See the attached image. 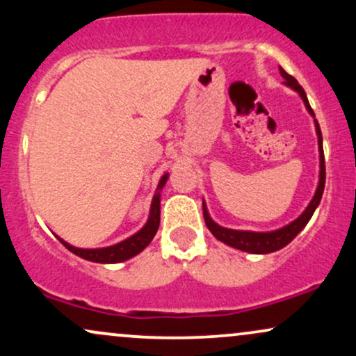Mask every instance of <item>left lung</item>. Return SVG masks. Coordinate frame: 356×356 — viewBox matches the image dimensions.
Instances as JSON below:
<instances>
[{
  "label": "left lung",
  "mask_w": 356,
  "mask_h": 356,
  "mask_svg": "<svg viewBox=\"0 0 356 356\" xmlns=\"http://www.w3.org/2000/svg\"><path fill=\"white\" fill-rule=\"evenodd\" d=\"M280 73L286 80L284 83L300 93L301 99H303V102H305L306 108H308V112L314 117V112H313V108L309 107V102H308V99H306V93H305L303 87L298 83L295 76H291L289 73H286L281 67H280ZM314 124H316L318 145H320V182H318V189H316V192H314V197L312 199V202H309V206L306 207V211L303 212V214H301L296 220H293L291 224H288V226L281 227V229H277V231H271V232L236 231V229H226V227L216 224L214 220L209 218V212H207L206 206H204V202H202L204 220H206V226L209 227V231L214 234V238L222 241V243L227 244V246L241 249V251L252 252V254H268V252L277 251V249L284 248L286 244L291 243V241L295 239L298 234H300V231L303 229L306 224H308V220L312 219L314 209H316L318 204H320V201H321L323 191H325L326 172H325V155H323V138H321L320 125H318L316 120H314Z\"/></svg>",
  "instance_id": "obj_1"
}]
</instances>
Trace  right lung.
I'll return each instance as SVG.
<instances>
[{"instance_id":"right-lung-1","label":"right lung","mask_w":356,"mask_h":356,"mask_svg":"<svg viewBox=\"0 0 356 356\" xmlns=\"http://www.w3.org/2000/svg\"><path fill=\"white\" fill-rule=\"evenodd\" d=\"M167 177H169V175L165 174L164 177L161 179V182H159L157 186V191H161L162 187H164V184L167 182ZM159 222H161V192H157V194L154 195L152 206H150V216L145 226L142 227L137 234H134L132 238L122 241V243L115 244V246L102 248V249H80V248L70 246V244L65 243L63 239L60 238L58 239L60 243L68 249V251H72L73 254L83 257V259L87 261H93V263H120V261L130 259V257L138 254L142 249L149 246V243L154 239L155 232L159 229Z\"/></svg>"}]
</instances>
